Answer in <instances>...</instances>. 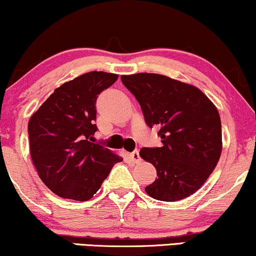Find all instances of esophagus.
<instances>
[{"instance_id": "esophagus-1", "label": "esophagus", "mask_w": 256, "mask_h": 256, "mask_svg": "<svg viewBox=\"0 0 256 256\" xmlns=\"http://www.w3.org/2000/svg\"><path fill=\"white\" fill-rule=\"evenodd\" d=\"M129 157H130L132 162H135V164H137V162H140V157L138 150H135V151H132V152L129 154Z\"/></svg>"}]
</instances>
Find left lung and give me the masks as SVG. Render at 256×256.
<instances>
[{"instance_id": "obj_1", "label": "left lung", "mask_w": 256, "mask_h": 256, "mask_svg": "<svg viewBox=\"0 0 256 256\" xmlns=\"http://www.w3.org/2000/svg\"><path fill=\"white\" fill-rule=\"evenodd\" d=\"M150 128L158 126L160 148H143L140 158L157 170L146 187L159 201L186 198L202 187L220 160L222 124L214 102L194 85L159 74L122 75Z\"/></svg>"}]
</instances>
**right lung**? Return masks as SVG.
<instances>
[{
	"label": "right lung",
	"mask_w": 256,
	"mask_h": 256,
	"mask_svg": "<svg viewBox=\"0 0 256 256\" xmlns=\"http://www.w3.org/2000/svg\"><path fill=\"white\" fill-rule=\"evenodd\" d=\"M116 74L90 72L58 88L28 121L30 154L42 182L58 196L88 201L124 160L94 143L96 100Z\"/></svg>",
	"instance_id": "obj_1"
}]
</instances>
